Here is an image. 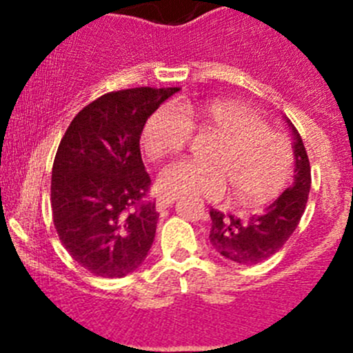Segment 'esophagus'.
Here are the masks:
<instances>
[{
  "label": "esophagus",
  "mask_w": 353,
  "mask_h": 353,
  "mask_svg": "<svg viewBox=\"0 0 353 353\" xmlns=\"http://www.w3.org/2000/svg\"><path fill=\"white\" fill-rule=\"evenodd\" d=\"M176 203V198H170V196H157V210H165L169 206H172Z\"/></svg>",
  "instance_id": "34e87169"
}]
</instances>
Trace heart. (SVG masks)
Listing matches in <instances>:
<instances>
[{"mask_svg":"<svg viewBox=\"0 0 353 353\" xmlns=\"http://www.w3.org/2000/svg\"><path fill=\"white\" fill-rule=\"evenodd\" d=\"M193 130L220 137L208 157L210 165L188 159L169 163L157 177L159 193L170 198L222 199L230 186L237 203L258 206L285 186L294 165L290 141L236 102L162 105L145 123L141 147L152 159L177 154L186 147Z\"/></svg>","mask_w":353,"mask_h":353,"instance_id":"obj_1","label":"heart"}]
</instances>
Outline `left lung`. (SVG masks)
<instances>
[{"mask_svg":"<svg viewBox=\"0 0 353 353\" xmlns=\"http://www.w3.org/2000/svg\"><path fill=\"white\" fill-rule=\"evenodd\" d=\"M292 133L294 181L268 208L249 219L210 210V243L229 261L256 265L279 252L297 229L311 190V167L304 143L294 124L283 117Z\"/></svg>","mask_w":353,"mask_h":353,"instance_id":"left-lung-1","label":"left lung"}]
</instances>
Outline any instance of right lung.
I'll list each match as a JSON object with an SVG mask.
<instances>
[{
  "instance_id": "add662e5",
  "label": "right lung",
  "mask_w": 353,
  "mask_h": 353,
  "mask_svg": "<svg viewBox=\"0 0 353 353\" xmlns=\"http://www.w3.org/2000/svg\"><path fill=\"white\" fill-rule=\"evenodd\" d=\"M179 88L110 92L74 116L56 152L52 220L71 258L102 279L143 265L159 213L147 201L150 176L140 154L148 117Z\"/></svg>"
}]
</instances>
